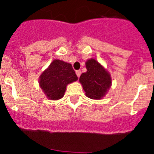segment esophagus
<instances>
[{
  "instance_id": "esophagus-1",
  "label": "esophagus",
  "mask_w": 154,
  "mask_h": 154,
  "mask_svg": "<svg viewBox=\"0 0 154 154\" xmlns=\"http://www.w3.org/2000/svg\"><path fill=\"white\" fill-rule=\"evenodd\" d=\"M76 75H77V76H78L79 78L80 75H81V71H80V70L76 71Z\"/></svg>"
}]
</instances>
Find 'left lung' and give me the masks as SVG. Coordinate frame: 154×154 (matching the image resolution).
<instances>
[{
  "label": "left lung",
  "instance_id": "left-lung-1",
  "mask_svg": "<svg viewBox=\"0 0 154 154\" xmlns=\"http://www.w3.org/2000/svg\"><path fill=\"white\" fill-rule=\"evenodd\" d=\"M87 72L81 75L80 83L82 85L87 97L100 99L106 94L111 86L112 79L109 73L94 58L85 62Z\"/></svg>",
  "mask_w": 154,
  "mask_h": 154
}]
</instances>
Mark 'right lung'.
Listing matches in <instances>:
<instances>
[{
    "label": "right lung",
    "instance_id": "add662e5",
    "mask_svg": "<svg viewBox=\"0 0 154 154\" xmlns=\"http://www.w3.org/2000/svg\"><path fill=\"white\" fill-rule=\"evenodd\" d=\"M78 80L72 65L55 59L39 77V85L48 99L58 100L64 96L68 84Z\"/></svg>",
    "mask_w": 154,
    "mask_h": 154
}]
</instances>
